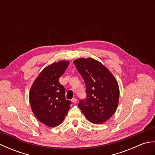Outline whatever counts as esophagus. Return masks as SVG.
Instances as JSON below:
<instances>
[{
	"label": "esophagus",
	"mask_w": 155,
	"mask_h": 155,
	"mask_svg": "<svg viewBox=\"0 0 155 155\" xmlns=\"http://www.w3.org/2000/svg\"><path fill=\"white\" fill-rule=\"evenodd\" d=\"M72 103H74V104H76V103H77V102H78V100L77 99V98H72Z\"/></svg>",
	"instance_id": "esophagus-1"
}]
</instances>
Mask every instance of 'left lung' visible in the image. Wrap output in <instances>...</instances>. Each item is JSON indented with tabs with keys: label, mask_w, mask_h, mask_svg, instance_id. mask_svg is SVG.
<instances>
[{
	"label": "left lung",
	"mask_w": 155,
	"mask_h": 155,
	"mask_svg": "<svg viewBox=\"0 0 155 155\" xmlns=\"http://www.w3.org/2000/svg\"><path fill=\"white\" fill-rule=\"evenodd\" d=\"M86 84L87 98L78 104L91 123L103 124L113 116L119 101V87L110 71L94 58L74 61Z\"/></svg>",
	"instance_id": "1"
}]
</instances>
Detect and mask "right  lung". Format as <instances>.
Here are the masks:
<instances>
[{
  "label": "right lung",
  "instance_id": "right-lung-1",
  "mask_svg": "<svg viewBox=\"0 0 155 155\" xmlns=\"http://www.w3.org/2000/svg\"><path fill=\"white\" fill-rule=\"evenodd\" d=\"M69 61H61L47 66L32 84L29 102L32 113L45 125L54 127L64 120L71 102L66 100L64 88L59 83Z\"/></svg>",
  "mask_w": 155,
  "mask_h": 155
}]
</instances>
